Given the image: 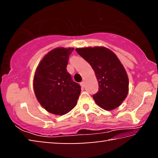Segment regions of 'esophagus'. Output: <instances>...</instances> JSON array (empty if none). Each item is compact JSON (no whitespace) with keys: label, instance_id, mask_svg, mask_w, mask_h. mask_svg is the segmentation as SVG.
Segmentation results:
<instances>
[{"label":"esophagus","instance_id":"obj_1","mask_svg":"<svg viewBox=\"0 0 158 158\" xmlns=\"http://www.w3.org/2000/svg\"><path fill=\"white\" fill-rule=\"evenodd\" d=\"M80 85H81V87L84 88V86H85V83H84V81H81V83H80Z\"/></svg>","mask_w":158,"mask_h":158}]
</instances>
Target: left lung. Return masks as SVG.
<instances>
[{"instance_id":"obj_1","label":"left lung","mask_w":158,"mask_h":158,"mask_svg":"<svg viewBox=\"0 0 158 158\" xmlns=\"http://www.w3.org/2000/svg\"><path fill=\"white\" fill-rule=\"evenodd\" d=\"M94 69L99 90L93 95L98 106L112 110L121 105L128 93V77L116 54L106 47L76 49Z\"/></svg>"}]
</instances>
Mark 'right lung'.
Wrapping results in <instances>:
<instances>
[{"instance_id": "1", "label": "right lung", "mask_w": 158, "mask_h": 158, "mask_svg": "<svg viewBox=\"0 0 158 158\" xmlns=\"http://www.w3.org/2000/svg\"><path fill=\"white\" fill-rule=\"evenodd\" d=\"M74 48H56L51 51L37 66L33 88L40 105L50 113L64 115L77 104L81 86L67 71L69 55Z\"/></svg>"}]
</instances>
